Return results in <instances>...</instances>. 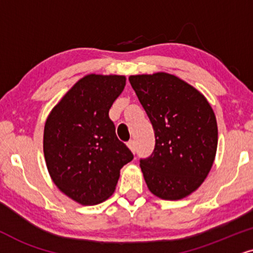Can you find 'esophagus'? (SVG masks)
<instances>
[{
  "mask_svg": "<svg viewBox=\"0 0 253 253\" xmlns=\"http://www.w3.org/2000/svg\"><path fill=\"white\" fill-rule=\"evenodd\" d=\"M127 146H129L130 150L132 151V154H136V149H137V144L135 141H130L129 143H127Z\"/></svg>",
  "mask_w": 253,
  "mask_h": 253,
  "instance_id": "esophagus-1",
  "label": "esophagus"
}]
</instances>
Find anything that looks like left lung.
Returning a JSON list of instances; mask_svg holds the SVG:
<instances>
[{"instance_id": "1", "label": "left lung", "mask_w": 253, "mask_h": 253, "mask_svg": "<svg viewBox=\"0 0 253 253\" xmlns=\"http://www.w3.org/2000/svg\"><path fill=\"white\" fill-rule=\"evenodd\" d=\"M129 81L155 131L154 151L139 161L146 185L162 199L186 197L204 182L216 156L212 108L173 75H136Z\"/></svg>"}]
</instances>
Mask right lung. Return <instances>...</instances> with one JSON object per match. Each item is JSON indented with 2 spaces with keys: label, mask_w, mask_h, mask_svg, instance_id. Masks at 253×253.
I'll list each match as a JSON object with an SVG mask.
<instances>
[{
  "label": "right lung",
  "mask_w": 253,
  "mask_h": 253,
  "mask_svg": "<svg viewBox=\"0 0 253 253\" xmlns=\"http://www.w3.org/2000/svg\"><path fill=\"white\" fill-rule=\"evenodd\" d=\"M124 85V76L88 75L46 118L43 151L51 179L68 197L83 205L110 197L120 170L133 160L109 117Z\"/></svg>",
  "instance_id": "add662e5"
}]
</instances>
